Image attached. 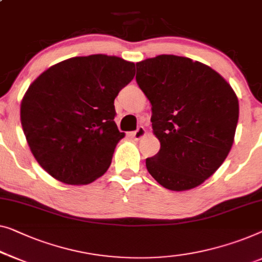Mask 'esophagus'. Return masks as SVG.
<instances>
[{
    "instance_id": "obj_1",
    "label": "esophagus",
    "mask_w": 262,
    "mask_h": 262,
    "mask_svg": "<svg viewBox=\"0 0 262 262\" xmlns=\"http://www.w3.org/2000/svg\"><path fill=\"white\" fill-rule=\"evenodd\" d=\"M145 134H146L145 128H144L143 126H138L137 130L132 132L131 136H132V137H134V139H136V140H139L140 138H143L144 136H145Z\"/></svg>"
}]
</instances>
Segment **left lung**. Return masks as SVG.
Returning a JSON list of instances; mask_svg holds the SVG:
<instances>
[{
  "instance_id": "obj_1",
  "label": "left lung",
  "mask_w": 262,
  "mask_h": 262,
  "mask_svg": "<svg viewBox=\"0 0 262 262\" xmlns=\"http://www.w3.org/2000/svg\"><path fill=\"white\" fill-rule=\"evenodd\" d=\"M136 81L151 104V123L161 149L146 158L159 184L175 191L202 184L233 145L238 100L209 66L177 55L136 63Z\"/></svg>"
}]
</instances>
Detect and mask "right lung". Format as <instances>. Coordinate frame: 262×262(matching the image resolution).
<instances>
[{"mask_svg":"<svg viewBox=\"0 0 262 262\" xmlns=\"http://www.w3.org/2000/svg\"><path fill=\"white\" fill-rule=\"evenodd\" d=\"M135 77L117 56H77L45 71L21 103V124L37 163L66 184L104 175L117 143L115 99Z\"/></svg>","mask_w":262,"mask_h":262,"instance_id":"right-lung-1","label":"right lung"}]
</instances>
